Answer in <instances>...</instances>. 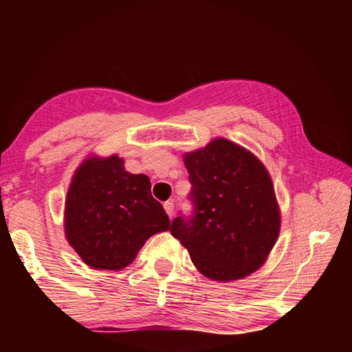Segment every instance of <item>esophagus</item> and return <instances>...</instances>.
Segmentation results:
<instances>
[{
    "mask_svg": "<svg viewBox=\"0 0 352 352\" xmlns=\"http://www.w3.org/2000/svg\"><path fill=\"white\" fill-rule=\"evenodd\" d=\"M164 211L168 212L169 219H172V216H174V201H172V200L164 201Z\"/></svg>",
    "mask_w": 352,
    "mask_h": 352,
    "instance_id": "obj_1",
    "label": "esophagus"
}]
</instances>
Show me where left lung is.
<instances>
[{"instance_id": "left-lung-1", "label": "left lung", "mask_w": 352, "mask_h": 352, "mask_svg": "<svg viewBox=\"0 0 352 352\" xmlns=\"http://www.w3.org/2000/svg\"><path fill=\"white\" fill-rule=\"evenodd\" d=\"M184 166L194 212L172 220L170 234L212 281H236L261 269L281 226L265 166L225 138L184 155Z\"/></svg>"}]
</instances>
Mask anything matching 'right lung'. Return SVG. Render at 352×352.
I'll use <instances>...</instances> for the list:
<instances>
[{"mask_svg":"<svg viewBox=\"0 0 352 352\" xmlns=\"http://www.w3.org/2000/svg\"><path fill=\"white\" fill-rule=\"evenodd\" d=\"M169 230L151 180L130 174L118 155L90 157L74 172L65 201V236L87 265L121 270L148 237Z\"/></svg>","mask_w":352,"mask_h":352,"instance_id":"add662e5","label":"right lung"}]
</instances>
